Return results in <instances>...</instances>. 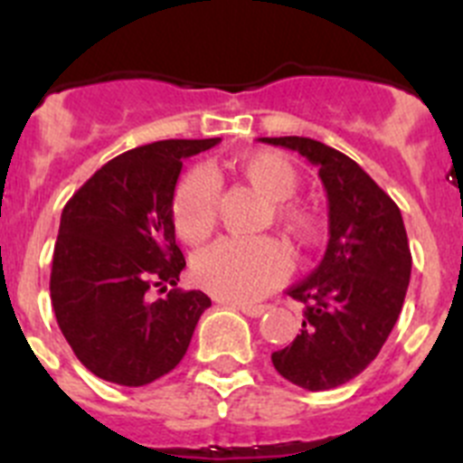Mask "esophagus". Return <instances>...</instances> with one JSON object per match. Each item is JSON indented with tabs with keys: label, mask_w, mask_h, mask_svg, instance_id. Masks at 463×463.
Wrapping results in <instances>:
<instances>
[{
	"label": "esophagus",
	"mask_w": 463,
	"mask_h": 463,
	"mask_svg": "<svg viewBox=\"0 0 463 463\" xmlns=\"http://www.w3.org/2000/svg\"><path fill=\"white\" fill-rule=\"evenodd\" d=\"M232 308L241 310L244 315H249V317H260L262 313H265V306H246V304H231Z\"/></svg>",
	"instance_id": "1"
}]
</instances>
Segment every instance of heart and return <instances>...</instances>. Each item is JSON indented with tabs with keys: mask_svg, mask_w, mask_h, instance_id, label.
<instances>
[{
	"mask_svg": "<svg viewBox=\"0 0 463 463\" xmlns=\"http://www.w3.org/2000/svg\"><path fill=\"white\" fill-rule=\"evenodd\" d=\"M235 168L246 183L274 201V222L285 235L299 246L313 244L317 237L315 214L301 203L290 201L301 184L299 171L290 159L258 150L241 155ZM217 201L219 183L210 168L196 166L178 184L171 214L175 232L187 244H198L210 235L217 222ZM192 274L198 288L219 299L253 304L283 285L290 262L274 241L223 237L194 258Z\"/></svg>",
	"mask_w": 463,
	"mask_h": 463,
	"instance_id": "obj_1",
	"label": "heart"
}]
</instances>
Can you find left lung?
Wrapping results in <instances>:
<instances>
[{
  "label": "left lung",
  "mask_w": 463,
  "mask_h": 463,
  "mask_svg": "<svg viewBox=\"0 0 463 463\" xmlns=\"http://www.w3.org/2000/svg\"><path fill=\"white\" fill-rule=\"evenodd\" d=\"M319 168L329 201L322 262L288 295L301 301L304 329L271 354L280 377L306 391L352 382L391 335L411 279V251L400 207L340 150L306 137H262Z\"/></svg>",
  "instance_id": "obj_1"
}]
</instances>
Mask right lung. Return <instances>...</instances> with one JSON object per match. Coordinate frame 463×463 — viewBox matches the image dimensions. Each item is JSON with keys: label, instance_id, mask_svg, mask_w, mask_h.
<instances>
[{"label": "right lung", "instance_id": "obj_1", "mask_svg": "<svg viewBox=\"0 0 463 463\" xmlns=\"http://www.w3.org/2000/svg\"><path fill=\"white\" fill-rule=\"evenodd\" d=\"M222 139H166L107 162L72 194L54 244L50 297L59 329L95 377L146 386L171 373L210 308L201 290H178L173 194L183 159ZM150 300L153 287L165 291Z\"/></svg>", "mask_w": 463, "mask_h": 463}]
</instances>
